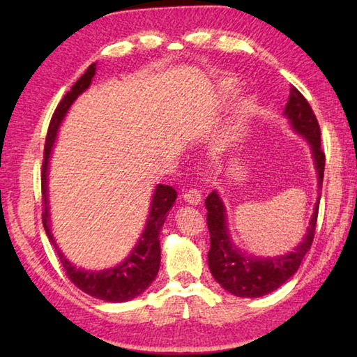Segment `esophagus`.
Returning a JSON list of instances; mask_svg holds the SVG:
<instances>
[{"mask_svg":"<svg viewBox=\"0 0 357 357\" xmlns=\"http://www.w3.org/2000/svg\"><path fill=\"white\" fill-rule=\"evenodd\" d=\"M183 198L187 204H190V206H198L202 201V195L199 193V190H196V188H190V190H185Z\"/></svg>","mask_w":357,"mask_h":357,"instance_id":"1","label":"esophagus"}]
</instances>
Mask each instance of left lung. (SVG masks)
I'll use <instances>...</instances> for the list:
<instances>
[{
	"instance_id": "left-lung-1",
	"label": "left lung",
	"mask_w": 357,
	"mask_h": 357,
	"mask_svg": "<svg viewBox=\"0 0 357 357\" xmlns=\"http://www.w3.org/2000/svg\"><path fill=\"white\" fill-rule=\"evenodd\" d=\"M285 115L290 119L294 130L305 136L310 142L317 172V185H319V190H322L325 153L321 147V127L305 96L294 86H290ZM206 208L210 231L208 267L211 275L224 290L234 296L261 298L264 294L275 291L298 271L302 259L313 244L317 213H319V199L316 202L305 238L294 248V252L278 257H264V259L242 255L231 244L227 233L224 204L216 192H211L207 196Z\"/></svg>"
}]
</instances>
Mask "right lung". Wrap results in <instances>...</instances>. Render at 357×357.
Masks as SVG:
<instances>
[{"mask_svg": "<svg viewBox=\"0 0 357 357\" xmlns=\"http://www.w3.org/2000/svg\"><path fill=\"white\" fill-rule=\"evenodd\" d=\"M96 70V64L89 66L86 73L75 82L72 89L64 95V98L56 105L53 116L50 119L47 136H45L44 146V161L41 172V195H43V225L47 233V238L55 247V252L61 261L67 278L72 280L73 285H77L81 291H84L96 299L105 302H126L130 301L136 296H139L146 288L153 282L159 264H161V247H159V231L162 229L169 210L173 207L176 201V190L170 185L159 184L155 190L153 199H151L150 215L147 218L146 229L141 234L138 245L133 248V252L127 259L119 264L118 267H113L102 271H87L73 267V265L66 259L63 253L58 250L55 244L53 234L49 225V201H47V169H49V158L53 147V142L56 138L58 127L61 124L63 118L66 116L67 110L72 102L77 100L90 86L92 78Z\"/></svg>", "mask_w": 357, "mask_h": 357, "instance_id": "right-lung-1", "label": "right lung"}]
</instances>
